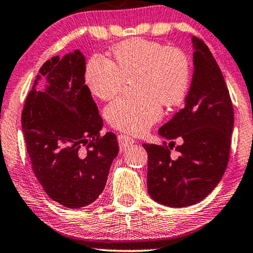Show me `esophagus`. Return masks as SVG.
Returning a JSON list of instances; mask_svg holds the SVG:
<instances>
[{
	"label": "esophagus",
	"mask_w": 253,
	"mask_h": 253,
	"mask_svg": "<svg viewBox=\"0 0 253 253\" xmlns=\"http://www.w3.org/2000/svg\"><path fill=\"white\" fill-rule=\"evenodd\" d=\"M117 140H119L120 147L122 148V150H124V148H126L127 146H130V145H132L134 143L132 138L126 136V134H120V136L117 137Z\"/></svg>",
	"instance_id": "34e87169"
}]
</instances>
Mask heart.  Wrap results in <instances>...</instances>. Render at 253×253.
<instances>
[{
    "label": "heart",
    "instance_id": "heart-1",
    "mask_svg": "<svg viewBox=\"0 0 253 253\" xmlns=\"http://www.w3.org/2000/svg\"><path fill=\"white\" fill-rule=\"evenodd\" d=\"M134 79L138 95L119 98L105 108L110 126L130 134H143L162 116L161 105L178 106L191 82L189 57L178 48L146 39H131L112 50V60L93 55L85 67V83L103 101L113 99L124 82Z\"/></svg>",
    "mask_w": 253,
    "mask_h": 253
}]
</instances>
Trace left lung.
<instances>
[{
  "label": "left lung",
  "mask_w": 253,
  "mask_h": 253,
  "mask_svg": "<svg viewBox=\"0 0 253 253\" xmlns=\"http://www.w3.org/2000/svg\"><path fill=\"white\" fill-rule=\"evenodd\" d=\"M193 76L184 106L164 124L159 134L170 143L144 144L147 152V189L155 202L186 207L210 195L229 161L234 108L224 78L209 47L192 38ZM177 159L170 157L173 140Z\"/></svg>",
  "instance_id": "8db88e82"
}]
</instances>
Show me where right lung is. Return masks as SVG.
Returning <instances> with one entry per match:
<instances>
[{"label": "right lung", "mask_w": 253, "mask_h": 253, "mask_svg": "<svg viewBox=\"0 0 253 253\" xmlns=\"http://www.w3.org/2000/svg\"><path fill=\"white\" fill-rule=\"evenodd\" d=\"M22 113V127L34 175L44 192L68 209L92 204L106 186L119 153L87 85L85 57L75 50L54 56L40 68ZM44 77V91L35 88Z\"/></svg>", "instance_id": "1"}]
</instances>
